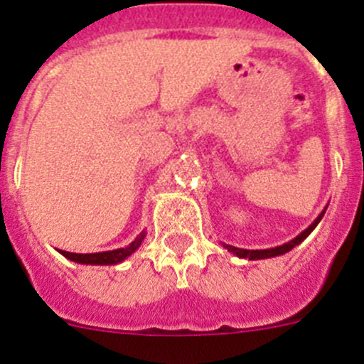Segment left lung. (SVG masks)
<instances>
[{
  "label": "left lung",
  "mask_w": 364,
  "mask_h": 364,
  "mask_svg": "<svg viewBox=\"0 0 364 364\" xmlns=\"http://www.w3.org/2000/svg\"><path fill=\"white\" fill-rule=\"evenodd\" d=\"M327 207L323 208L322 212L318 214V218L315 219V221L311 223V225L308 226V228L304 230V232H301L299 235L294 237L292 240H289V242L282 244V246H276V247H269V250H242V247H235V246H230V244H225L223 242V247L225 250H228L230 253H233L235 257L239 258H247V260H264V258H272V257H279V255H285L289 253L290 250H294L296 246H299L301 242L306 239V237L309 235V233L313 232V230L316 228V225L320 223V219L323 218V214H326Z\"/></svg>",
  "instance_id": "1"
}]
</instances>
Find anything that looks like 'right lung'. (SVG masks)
<instances>
[{
	"mask_svg": "<svg viewBox=\"0 0 364 364\" xmlns=\"http://www.w3.org/2000/svg\"><path fill=\"white\" fill-rule=\"evenodd\" d=\"M145 235H146V232L143 230V232L139 233V235L136 237V239L132 240L129 246L118 247V250H113V251H100V253H86V255L68 253V251H63V250H58V251H60V255H63V257L68 258V260L75 262V264L117 265V264H120V262H124L125 258L131 257V255L134 253L139 246H141V242L145 240Z\"/></svg>",
	"mask_w": 364,
	"mask_h": 364,
	"instance_id": "right-lung-1",
	"label": "right lung"
}]
</instances>
